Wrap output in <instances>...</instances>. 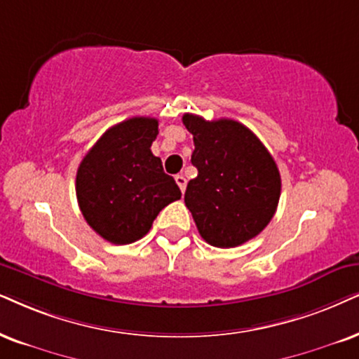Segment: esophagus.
Segmentation results:
<instances>
[{
    "mask_svg": "<svg viewBox=\"0 0 359 359\" xmlns=\"http://www.w3.org/2000/svg\"><path fill=\"white\" fill-rule=\"evenodd\" d=\"M175 182L180 187V190H182V192H185V187H187V179H185L182 174L175 175Z\"/></svg>",
    "mask_w": 359,
    "mask_h": 359,
    "instance_id": "1",
    "label": "esophagus"
}]
</instances>
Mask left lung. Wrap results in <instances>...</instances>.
Instances as JSON below:
<instances>
[{"label":"left lung","mask_w":359,"mask_h":359,"mask_svg":"<svg viewBox=\"0 0 359 359\" xmlns=\"http://www.w3.org/2000/svg\"><path fill=\"white\" fill-rule=\"evenodd\" d=\"M182 122L194 135L192 164L198 170L184 201L201 237L219 248L257 237L273 219L280 201L281 179L271 154L233 119L184 114Z\"/></svg>","instance_id":"8db88e82"}]
</instances>
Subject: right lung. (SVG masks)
I'll use <instances>...</instances> for the list:
<instances>
[{"instance_id": "1", "label": "right lung", "mask_w": 359, "mask_h": 359, "mask_svg": "<svg viewBox=\"0 0 359 359\" xmlns=\"http://www.w3.org/2000/svg\"><path fill=\"white\" fill-rule=\"evenodd\" d=\"M157 127L154 117L119 122L79 164L76 195L81 212L94 232L114 245L142 238L158 212L182 195L151 151Z\"/></svg>"}]
</instances>
